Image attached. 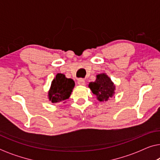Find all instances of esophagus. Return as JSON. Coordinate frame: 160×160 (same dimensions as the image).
I'll use <instances>...</instances> for the list:
<instances>
[{
	"mask_svg": "<svg viewBox=\"0 0 160 160\" xmlns=\"http://www.w3.org/2000/svg\"><path fill=\"white\" fill-rule=\"evenodd\" d=\"M78 84L80 85V86H84L85 85V81L84 79H82V78H79V79H78Z\"/></svg>",
	"mask_w": 160,
	"mask_h": 160,
	"instance_id": "obj_1",
	"label": "esophagus"
}]
</instances>
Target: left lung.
I'll use <instances>...</instances> for the list:
<instances>
[{
	"mask_svg": "<svg viewBox=\"0 0 160 160\" xmlns=\"http://www.w3.org/2000/svg\"><path fill=\"white\" fill-rule=\"evenodd\" d=\"M88 87L91 92L96 96L98 101H108L115 94L116 85L106 73H102L96 75L94 82H89Z\"/></svg>",
	"mask_w": 160,
	"mask_h": 160,
	"instance_id": "obj_1",
	"label": "left lung"
}]
</instances>
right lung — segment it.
<instances>
[{
    "mask_svg": "<svg viewBox=\"0 0 160 160\" xmlns=\"http://www.w3.org/2000/svg\"><path fill=\"white\" fill-rule=\"evenodd\" d=\"M75 82L71 78L65 77L63 73H58L51 83L48 91V99L52 103L55 104L62 102L65 103L69 99Z\"/></svg>",
    "mask_w": 160,
    "mask_h": 160,
    "instance_id": "add662e5",
    "label": "right lung"
}]
</instances>
